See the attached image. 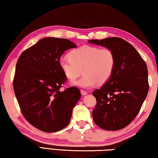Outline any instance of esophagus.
I'll use <instances>...</instances> for the list:
<instances>
[{"label":"esophagus","instance_id":"34e87169","mask_svg":"<svg viewBox=\"0 0 158 158\" xmlns=\"http://www.w3.org/2000/svg\"><path fill=\"white\" fill-rule=\"evenodd\" d=\"M81 94L83 96H85V95L87 94H88V92H87L86 91H85V90H83V89L81 90Z\"/></svg>","mask_w":158,"mask_h":158}]
</instances>
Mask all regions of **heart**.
Segmentation results:
<instances>
[{
  "label": "heart",
  "mask_w": 158,
  "mask_h": 158,
  "mask_svg": "<svg viewBox=\"0 0 158 158\" xmlns=\"http://www.w3.org/2000/svg\"><path fill=\"white\" fill-rule=\"evenodd\" d=\"M70 57H62L59 65L70 80L84 75L72 84L83 88H90L97 83L102 85L112 76L115 67V56L108 48L83 45L70 53Z\"/></svg>",
  "instance_id": "heart-1"
}]
</instances>
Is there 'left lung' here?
Wrapping results in <instances>:
<instances>
[{
	"label": "left lung",
	"mask_w": 158,
	"mask_h": 158,
	"mask_svg": "<svg viewBox=\"0 0 158 158\" xmlns=\"http://www.w3.org/2000/svg\"><path fill=\"white\" fill-rule=\"evenodd\" d=\"M88 42L110 49L115 56L112 76L92 92L97 102L92 112L93 119L104 130L124 128L138 115L148 93L146 63L136 49L122 38L92 39Z\"/></svg>",
	"instance_id": "left-lung-1"
}]
</instances>
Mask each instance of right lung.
<instances>
[{"instance_id": "right-lung-1", "label": "right lung", "mask_w": 158, "mask_h": 158, "mask_svg": "<svg viewBox=\"0 0 158 158\" xmlns=\"http://www.w3.org/2000/svg\"><path fill=\"white\" fill-rule=\"evenodd\" d=\"M76 46L66 39L44 38L23 52L17 62L13 79L17 100L25 119L43 132L64 128L81 98L75 87L60 90L66 80L60 57Z\"/></svg>"}]
</instances>
